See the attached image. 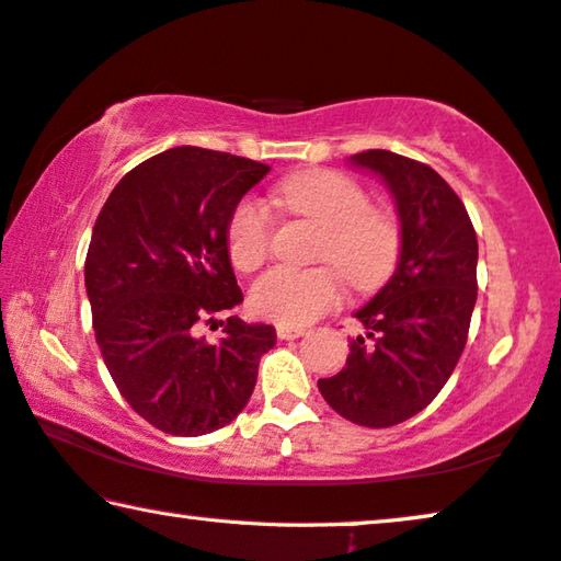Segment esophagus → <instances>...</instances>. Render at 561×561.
<instances>
[{"mask_svg":"<svg viewBox=\"0 0 561 561\" xmlns=\"http://www.w3.org/2000/svg\"><path fill=\"white\" fill-rule=\"evenodd\" d=\"M307 330H302V328H287V324H277V337L279 340H297V337H302Z\"/></svg>","mask_w":561,"mask_h":561,"instance_id":"obj_1","label":"esophagus"}]
</instances>
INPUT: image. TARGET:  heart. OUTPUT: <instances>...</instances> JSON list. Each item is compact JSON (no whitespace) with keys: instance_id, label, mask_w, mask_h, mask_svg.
<instances>
[{"instance_id":"obj_1","label":"heart","mask_w":561,"mask_h":561,"mask_svg":"<svg viewBox=\"0 0 561 561\" xmlns=\"http://www.w3.org/2000/svg\"><path fill=\"white\" fill-rule=\"evenodd\" d=\"M277 204L291 216L320 227L317 262L328 267L274 266L254 282L249 307L264 320L302 328L340 302V277L353 289H375L390 277L400 254V227L388 208L370 206L365 188L340 171L314 169L279 183ZM274 221L256 198L239 201L229 216L227 247L239 272H254L272 247Z\"/></svg>"}]
</instances>
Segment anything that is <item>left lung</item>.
<instances>
[{
	"label": "left lung",
	"instance_id": "1",
	"mask_svg": "<svg viewBox=\"0 0 561 561\" xmlns=\"http://www.w3.org/2000/svg\"><path fill=\"white\" fill-rule=\"evenodd\" d=\"M350 163L380 175L400 219L398 270L355 312L365 334L345 367L317 382L332 411L365 428L421 413L461 357L476 305L479 241L463 201L421 161L365 150Z\"/></svg>",
	"mask_w": 561,
	"mask_h": 561
}]
</instances>
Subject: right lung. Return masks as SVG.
<instances>
[{
  "mask_svg": "<svg viewBox=\"0 0 561 561\" xmlns=\"http://www.w3.org/2000/svg\"><path fill=\"white\" fill-rule=\"evenodd\" d=\"M270 165L181 146L125 173L100 208L85 259L93 330L107 373L140 417L171 436H204L252 398L272 324L229 317L221 342L198 322L237 307L227 227Z\"/></svg>",
  "mask_w": 561,
  "mask_h": 561,
  "instance_id": "1",
  "label": "right lung"
}]
</instances>
